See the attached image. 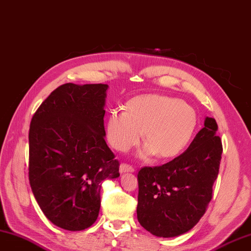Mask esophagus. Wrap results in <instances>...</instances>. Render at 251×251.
Returning a JSON list of instances; mask_svg holds the SVG:
<instances>
[{"label": "esophagus", "instance_id": "obj_1", "mask_svg": "<svg viewBox=\"0 0 251 251\" xmlns=\"http://www.w3.org/2000/svg\"><path fill=\"white\" fill-rule=\"evenodd\" d=\"M126 172H134V168L130 165H126V163H121L120 173H126Z\"/></svg>", "mask_w": 251, "mask_h": 251}]
</instances>
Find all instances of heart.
I'll use <instances>...</instances> for the list:
<instances>
[{"label": "heart", "mask_w": 251, "mask_h": 251, "mask_svg": "<svg viewBox=\"0 0 251 251\" xmlns=\"http://www.w3.org/2000/svg\"><path fill=\"white\" fill-rule=\"evenodd\" d=\"M197 126L193 107L173 97L147 94L130 100L124 112L112 110L106 122V140L118 151H126L141 139L146 144L141 157L157 154L173 158L185 150Z\"/></svg>", "instance_id": "obj_1"}]
</instances>
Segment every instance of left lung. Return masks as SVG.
<instances>
[{
	"label": "left lung",
	"instance_id": "8db88e82",
	"mask_svg": "<svg viewBox=\"0 0 251 251\" xmlns=\"http://www.w3.org/2000/svg\"><path fill=\"white\" fill-rule=\"evenodd\" d=\"M218 125L206 117L204 126L182 155L137 175V220L158 237H176L192 229L212 198L222 155Z\"/></svg>",
	"mask_w": 251,
	"mask_h": 251
}]
</instances>
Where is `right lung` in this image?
I'll return each instance as SVG.
<instances>
[{"instance_id": "obj_1", "label": "right lung", "mask_w": 251, "mask_h": 251, "mask_svg": "<svg viewBox=\"0 0 251 251\" xmlns=\"http://www.w3.org/2000/svg\"><path fill=\"white\" fill-rule=\"evenodd\" d=\"M107 90V84L60 85L30 124V186L45 217L67 231L96 221L101 182L120 176L105 142Z\"/></svg>"}]
</instances>
